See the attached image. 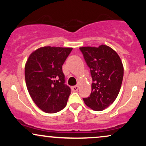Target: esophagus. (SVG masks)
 Instances as JSON below:
<instances>
[{"label":"esophagus","instance_id":"1","mask_svg":"<svg viewBox=\"0 0 146 146\" xmlns=\"http://www.w3.org/2000/svg\"><path fill=\"white\" fill-rule=\"evenodd\" d=\"M71 89L73 91H78L79 89V86H74L71 87Z\"/></svg>","mask_w":146,"mask_h":146}]
</instances>
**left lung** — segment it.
I'll return each mask as SVG.
<instances>
[{"instance_id":"left-lung-1","label":"left lung","mask_w":146,"mask_h":146,"mask_svg":"<svg viewBox=\"0 0 146 146\" xmlns=\"http://www.w3.org/2000/svg\"><path fill=\"white\" fill-rule=\"evenodd\" d=\"M80 49L93 80L91 93L83 100L90 108L101 111L111 105L119 93L123 77V64L117 52L106 45L83 46Z\"/></svg>"}]
</instances>
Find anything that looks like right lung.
Here are the masks:
<instances>
[{
	"instance_id": "1",
	"label": "right lung",
	"mask_w": 146,
	"mask_h": 146,
	"mask_svg": "<svg viewBox=\"0 0 146 146\" xmlns=\"http://www.w3.org/2000/svg\"><path fill=\"white\" fill-rule=\"evenodd\" d=\"M73 48L43 46L30 54L25 66L27 88L37 106L55 113L66 106L71 88L64 84L62 65Z\"/></svg>"
}]
</instances>
